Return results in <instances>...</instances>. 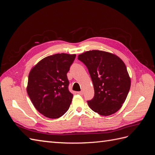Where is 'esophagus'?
<instances>
[{"instance_id": "34e87169", "label": "esophagus", "mask_w": 155, "mask_h": 155, "mask_svg": "<svg viewBox=\"0 0 155 155\" xmlns=\"http://www.w3.org/2000/svg\"><path fill=\"white\" fill-rule=\"evenodd\" d=\"M78 94H79V95L82 96V95H83V92H82V91H79V92H78Z\"/></svg>"}]
</instances>
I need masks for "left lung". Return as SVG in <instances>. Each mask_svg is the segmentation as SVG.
Segmentation results:
<instances>
[{
	"label": "left lung",
	"instance_id": "8db88e82",
	"mask_svg": "<svg viewBox=\"0 0 155 155\" xmlns=\"http://www.w3.org/2000/svg\"><path fill=\"white\" fill-rule=\"evenodd\" d=\"M90 74L94 89L91 109L101 116H110L122 107L130 87V78L118 56L101 50H90L78 55Z\"/></svg>",
	"mask_w": 155,
	"mask_h": 155
}]
</instances>
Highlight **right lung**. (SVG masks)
Listing matches in <instances>:
<instances>
[{"label":"right lung","mask_w":155,"mask_h":155,"mask_svg":"<svg viewBox=\"0 0 155 155\" xmlns=\"http://www.w3.org/2000/svg\"><path fill=\"white\" fill-rule=\"evenodd\" d=\"M76 56L64 53L49 55L31 69L27 93L35 109L45 117L59 118L68 110L73 94L68 90L67 74Z\"/></svg>","instance_id":"add662e5"}]
</instances>
